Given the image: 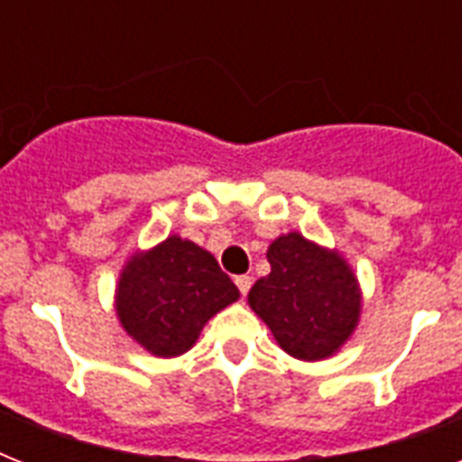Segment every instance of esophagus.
Listing matches in <instances>:
<instances>
[{"label": "esophagus", "mask_w": 462, "mask_h": 462, "mask_svg": "<svg viewBox=\"0 0 462 462\" xmlns=\"http://www.w3.org/2000/svg\"><path fill=\"white\" fill-rule=\"evenodd\" d=\"M235 285L239 288L242 297H246V292L252 288V278H249V275H237V278H235Z\"/></svg>", "instance_id": "obj_1"}]
</instances>
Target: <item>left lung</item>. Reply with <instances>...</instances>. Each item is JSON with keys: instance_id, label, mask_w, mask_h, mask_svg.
I'll use <instances>...</instances> for the list:
<instances>
[{"instance_id": "left-lung-1", "label": "left lung", "mask_w": 462, "mask_h": 462, "mask_svg": "<svg viewBox=\"0 0 462 462\" xmlns=\"http://www.w3.org/2000/svg\"><path fill=\"white\" fill-rule=\"evenodd\" d=\"M266 256L271 273L254 282L249 307L288 355L304 362L333 357L362 314V290L350 263L300 232L273 239Z\"/></svg>"}]
</instances>
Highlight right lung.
Returning a JSON list of instances; mask_svg holds the SVG:
<instances>
[{
    "label": "right lung",
    "instance_id": "right-lung-1",
    "mask_svg": "<svg viewBox=\"0 0 462 462\" xmlns=\"http://www.w3.org/2000/svg\"><path fill=\"white\" fill-rule=\"evenodd\" d=\"M237 300V285L216 256L172 235L129 256L115 290V311L143 350L180 357L194 347L210 316Z\"/></svg>",
    "mask_w": 462,
    "mask_h": 462
}]
</instances>
